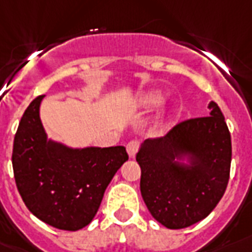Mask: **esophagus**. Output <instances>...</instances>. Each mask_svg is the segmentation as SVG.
I'll return each instance as SVG.
<instances>
[{"instance_id":"obj_1","label":"esophagus","mask_w":252,"mask_h":252,"mask_svg":"<svg viewBox=\"0 0 252 252\" xmlns=\"http://www.w3.org/2000/svg\"><path fill=\"white\" fill-rule=\"evenodd\" d=\"M138 148H139V144L135 140H131L128 142L127 146H126V150H127V154L130 158H135L136 153H138Z\"/></svg>"}]
</instances>
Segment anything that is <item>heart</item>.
Listing matches in <instances>:
<instances>
[{
    "label": "heart",
    "mask_w": 252,
    "mask_h": 252,
    "mask_svg": "<svg viewBox=\"0 0 252 252\" xmlns=\"http://www.w3.org/2000/svg\"><path fill=\"white\" fill-rule=\"evenodd\" d=\"M161 99H163V94L159 91H147L136 97L135 104L138 108L150 110L160 104Z\"/></svg>",
    "instance_id": "1"
}]
</instances>
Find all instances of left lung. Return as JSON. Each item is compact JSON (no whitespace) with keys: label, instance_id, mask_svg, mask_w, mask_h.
Masks as SVG:
<instances>
[{"label":"left lung","instance_id":"8db88e82","mask_svg":"<svg viewBox=\"0 0 252 252\" xmlns=\"http://www.w3.org/2000/svg\"><path fill=\"white\" fill-rule=\"evenodd\" d=\"M208 108L209 117L183 121L167 135L144 140L136 154L144 204L168 229H184L208 217L229 183V128L216 102Z\"/></svg>","mask_w":252,"mask_h":252}]
</instances>
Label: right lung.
<instances>
[{"label":"right lung","instance_id":"add662e5","mask_svg":"<svg viewBox=\"0 0 252 252\" xmlns=\"http://www.w3.org/2000/svg\"><path fill=\"white\" fill-rule=\"evenodd\" d=\"M38 95L25 110L13 146L18 192L35 217L56 229L76 231L94 218L105 189L128 159L124 146L71 148L48 139Z\"/></svg>","mask_w":252,"mask_h":252}]
</instances>
